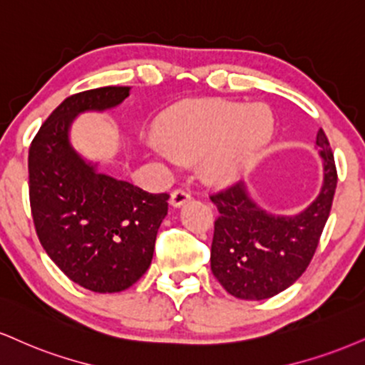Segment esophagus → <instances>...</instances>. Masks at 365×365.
<instances>
[{"label": "esophagus", "instance_id": "1", "mask_svg": "<svg viewBox=\"0 0 365 365\" xmlns=\"http://www.w3.org/2000/svg\"><path fill=\"white\" fill-rule=\"evenodd\" d=\"M190 192L187 190V188H175L173 192H171V197H170V204L173 205V207H180V205H183L185 202L190 200Z\"/></svg>", "mask_w": 365, "mask_h": 365}]
</instances>
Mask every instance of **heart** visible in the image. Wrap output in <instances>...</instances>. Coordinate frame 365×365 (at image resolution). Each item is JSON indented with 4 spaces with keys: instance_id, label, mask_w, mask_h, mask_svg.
<instances>
[{
    "instance_id": "heart-1",
    "label": "heart",
    "mask_w": 365,
    "mask_h": 365,
    "mask_svg": "<svg viewBox=\"0 0 365 365\" xmlns=\"http://www.w3.org/2000/svg\"><path fill=\"white\" fill-rule=\"evenodd\" d=\"M274 118L269 108L230 100H195L171 108L161 120L165 148L183 161L200 160L214 183L232 182L270 143Z\"/></svg>"
}]
</instances>
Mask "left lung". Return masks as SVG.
<instances>
[{
  "instance_id": "1",
  "label": "left lung",
  "mask_w": 365,
  "mask_h": 365,
  "mask_svg": "<svg viewBox=\"0 0 365 365\" xmlns=\"http://www.w3.org/2000/svg\"><path fill=\"white\" fill-rule=\"evenodd\" d=\"M323 158L319 195L296 216H275L250 197L245 183L210 195L219 217L214 222L210 270L238 299L262 301L285 291L308 269L330 216L336 188L333 153L323 129L316 134Z\"/></svg>"
}]
</instances>
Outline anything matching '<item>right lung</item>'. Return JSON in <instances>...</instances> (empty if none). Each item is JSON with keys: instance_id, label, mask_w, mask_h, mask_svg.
<instances>
[{"instance_id": "obj_1", "label": "right lung", "mask_w": 365, "mask_h": 365, "mask_svg": "<svg viewBox=\"0 0 365 365\" xmlns=\"http://www.w3.org/2000/svg\"><path fill=\"white\" fill-rule=\"evenodd\" d=\"M103 86L64 100L29 149V192L35 231L51 260L93 292H120L146 274L168 194H149L100 173L74 151L69 127L83 112H103L129 96Z\"/></svg>"}]
</instances>
